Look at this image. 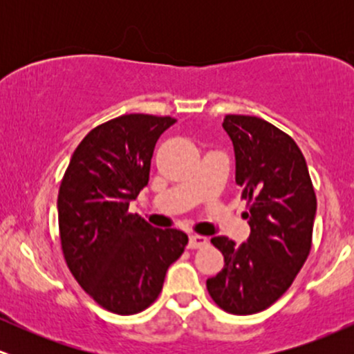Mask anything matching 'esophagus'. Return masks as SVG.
I'll return each mask as SVG.
<instances>
[{
    "instance_id": "1",
    "label": "esophagus",
    "mask_w": 354,
    "mask_h": 354,
    "mask_svg": "<svg viewBox=\"0 0 354 354\" xmlns=\"http://www.w3.org/2000/svg\"><path fill=\"white\" fill-rule=\"evenodd\" d=\"M205 246H208V238L200 236V234H193V236H189V241H188L189 250H201V248Z\"/></svg>"
}]
</instances>
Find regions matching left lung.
I'll use <instances>...</instances> for the list:
<instances>
[{
  "label": "left lung",
  "mask_w": 354,
  "mask_h": 354,
  "mask_svg": "<svg viewBox=\"0 0 354 354\" xmlns=\"http://www.w3.org/2000/svg\"><path fill=\"white\" fill-rule=\"evenodd\" d=\"M236 154V183L251 233L236 246L211 238L225 266L206 281L213 301L231 315H254L278 301L313 245L316 194L301 149L290 135L256 116L223 121Z\"/></svg>",
  "instance_id": "8db88e82"
}]
</instances>
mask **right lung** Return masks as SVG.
Instances as JSON below:
<instances>
[{"mask_svg": "<svg viewBox=\"0 0 354 354\" xmlns=\"http://www.w3.org/2000/svg\"><path fill=\"white\" fill-rule=\"evenodd\" d=\"M171 116L133 113L93 128L73 153L58 193L61 250L71 274L104 310L136 315L156 301L188 236L153 228L129 201L148 185L158 138Z\"/></svg>", "mask_w": 354, "mask_h": 354, "instance_id": "right-lung-1", "label": "right lung"}]
</instances>
